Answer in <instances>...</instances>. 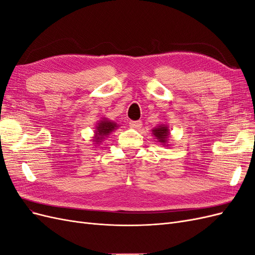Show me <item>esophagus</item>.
<instances>
[{
  "label": "esophagus",
  "instance_id": "obj_1",
  "mask_svg": "<svg viewBox=\"0 0 255 255\" xmlns=\"http://www.w3.org/2000/svg\"><path fill=\"white\" fill-rule=\"evenodd\" d=\"M129 127L135 129H139L142 127V122L140 120L137 121H129Z\"/></svg>",
  "mask_w": 255,
  "mask_h": 255
}]
</instances>
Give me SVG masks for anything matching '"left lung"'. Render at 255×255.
Segmentation results:
<instances>
[{"instance_id":"8db88e82","label":"left lung","mask_w":255,"mask_h":255,"mask_svg":"<svg viewBox=\"0 0 255 255\" xmlns=\"http://www.w3.org/2000/svg\"><path fill=\"white\" fill-rule=\"evenodd\" d=\"M152 133L160 143H163V145H166V143L169 140V128L167 126L160 125L156 128H154L152 129Z\"/></svg>"}]
</instances>
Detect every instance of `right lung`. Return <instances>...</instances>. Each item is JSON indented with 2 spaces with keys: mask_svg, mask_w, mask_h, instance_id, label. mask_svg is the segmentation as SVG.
Here are the masks:
<instances>
[{
  "mask_svg": "<svg viewBox=\"0 0 255 255\" xmlns=\"http://www.w3.org/2000/svg\"><path fill=\"white\" fill-rule=\"evenodd\" d=\"M118 128L117 123H115L112 120L109 119H102L100 120L99 123L96 127V132H95V137H94V140L96 143H99L103 141V139H105V137L109 136L113 130H115L116 128Z\"/></svg>",
  "mask_w": 255,
  "mask_h": 255,
  "instance_id": "add662e5",
  "label": "right lung"
}]
</instances>
